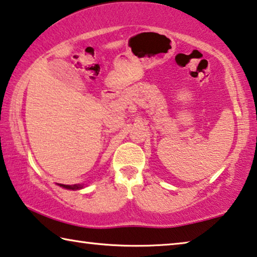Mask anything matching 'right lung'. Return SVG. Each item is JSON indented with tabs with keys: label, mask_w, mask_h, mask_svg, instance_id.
Listing matches in <instances>:
<instances>
[{
	"label": "right lung",
	"mask_w": 257,
	"mask_h": 257,
	"mask_svg": "<svg viewBox=\"0 0 257 257\" xmlns=\"http://www.w3.org/2000/svg\"><path fill=\"white\" fill-rule=\"evenodd\" d=\"M60 187H62V188H66V189H71V190H77V189H82L84 185H61V183H59Z\"/></svg>",
	"instance_id": "right-lung-1"
}]
</instances>
